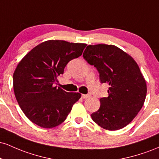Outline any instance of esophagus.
<instances>
[{
    "instance_id": "esophagus-1",
    "label": "esophagus",
    "mask_w": 159,
    "mask_h": 159,
    "mask_svg": "<svg viewBox=\"0 0 159 159\" xmlns=\"http://www.w3.org/2000/svg\"><path fill=\"white\" fill-rule=\"evenodd\" d=\"M81 97L82 98H88V97H90V96H89V95H86V94H83V95H82V96H81Z\"/></svg>"
}]
</instances>
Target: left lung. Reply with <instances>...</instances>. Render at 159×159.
<instances>
[{
	"label": "left lung",
	"instance_id": "8db88e82",
	"mask_svg": "<svg viewBox=\"0 0 159 159\" xmlns=\"http://www.w3.org/2000/svg\"><path fill=\"white\" fill-rule=\"evenodd\" d=\"M84 58L99 72L101 83L109 85L108 96L100 98V107L91 114L96 124L115 131L129 124L143 107L147 83L135 61L114 45H88Z\"/></svg>",
	"mask_w": 159,
	"mask_h": 159
}]
</instances>
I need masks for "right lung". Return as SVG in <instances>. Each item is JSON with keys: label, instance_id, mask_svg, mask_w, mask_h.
<instances>
[{"label": "right lung", "instance_id": "right-lung-1", "mask_svg": "<svg viewBox=\"0 0 159 159\" xmlns=\"http://www.w3.org/2000/svg\"><path fill=\"white\" fill-rule=\"evenodd\" d=\"M87 44L48 40L25 55L13 73V90L20 107L32 123L52 129L66 119L81 98L54 84L71 60L82 54Z\"/></svg>", "mask_w": 159, "mask_h": 159}]
</instances>
